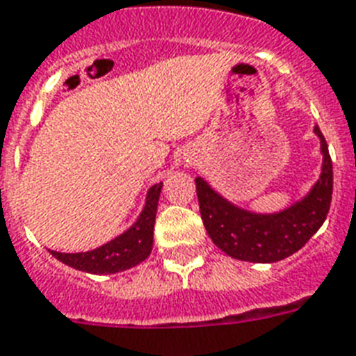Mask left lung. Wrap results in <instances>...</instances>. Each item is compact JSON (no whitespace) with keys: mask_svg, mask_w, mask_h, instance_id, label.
I'll return each mask as SVG.
<instances>
[{"mask_svg":"<svg viewBox=\"0 0 356 356\" xmlns=\"http://www.w3.org/2000/svg\"><path fill=\"white\" fill-rule=\"evenodd\" d=\"M322 144V173L313 190L278 213H254L234 207L204 179H195L199 210L208 236L225 254L241 261L274 263L298 252L323 225L333 195V163L327 143L316 126Z\"/></svg>","mask_w":356,"mask_h":356,"instance_id":"obj_1","label":"left lung"}]
</instances>
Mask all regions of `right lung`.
Returning a JSON list of instances; mask_svg holds the SVG:
<instances>
[{
    "mask_svg": "<svg viewBox=\"0 0 356 356\" xmlns=\"http://www.w3.org/2000/svg\"><path fill=\"white\" fill-rule=\"evenodd\" d=\"M163 183L153 184L146 195V204L133 227H129L118 238L111 239L102 247L89 252L65 254L51 250L54 258L69 267L91 274H115L131 268L148 258L153 247V225L157 216L159 195Z\"/></svg>",
    "mask_w": 356,
    "mask_h": 356,
    "instance_id": "add662e5",
    "label": "right lung"
}]
</instances>
